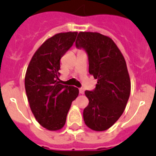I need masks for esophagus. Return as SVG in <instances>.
<instances>
[{"instance_id":"1","label":"esophagus","mask_w":156,"mask_h":156,"mask_svg":"<svg viewBox=\"0 0 156 156\" xmlns=\"http://www.w3.org/2000/svg\"><path fill=\"white\" fill-rule=\"evenodd\" d=\"M79 91H80V94H84V89H83V87H80V88H79Z\"/></svg>"}]
</instances>
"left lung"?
Segmentation results:
<instances>
[{
    "label": "left lung",
    "instance_id": "obj_1",
    "mask_svg": "<svg viewBox=\"0 0 156 156\" xmlns=\"http://www.w3.org/2000/svg\"><path fill=\"white\" fill-rule=\"evenodd\" d=\"M76 47L86 51L89 73L98 80L94 90L85 91L89 104L83 110V119L91 129L106 130L119 119L129 97L126 61L113 41L98 33H79Z\"/></svg>",
    "mask_w": 156,
    "mask_h": 156
}]
</instances>
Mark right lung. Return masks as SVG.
<instances>
[{"label": "right lung", "mask_w": 156, "mask_h": 156, "mask_svg": "<svg viewBox=\"0 0 156 156\" xmlns=\"http://www.w3.org/2000/svg\"><path fill=\"white\" fill-rule=\"evenodd\" d=\"M77 32L61 33L47 40L35 52L25 77L30 108L40 124L49 130L64 126L78 88L62 84L60 59L73 46Z\"/></svg>", "instance_id": "add662e5"}]
</instances>
